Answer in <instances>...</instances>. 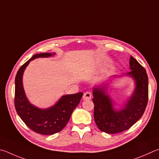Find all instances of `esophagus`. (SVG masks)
Segmentation results:
<instances>
[{
	"instance_id": "esophagus-1",
	"label": "esophagus",
	"mask_w": 159,
	"mask_h": 159,
	"mask_svg": "<svg viewBox=\"0 0 159 159\" xmlns=\"http://www.w3.org/2000/svg\"><path fill=\"white\" fill-rule=\"evenodd\" d=\"M91 98V93L90 92H85L83 95V99L85 100V101H87V100H90Z\"/></svg>"
}]
</instances>
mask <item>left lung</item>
Here are the masks:
<instances>
[{"mask_svg":"<svg viewBox=\"0 0 159 159\" xmlns=\"http://www.w3.org/2000/svg\"><path fill=\"white\" fill-rule=\"evenodd\" d=\"M130 72L125 75H115V78L127 76L134 80L135 88L131 96L123 105L115 108V102L108 93L110 83L96 85L93 89L94 120L102 132L115 134L130 129L136 123L146 109L148 101V77L145 69L132 56L129 61Z\"/></svg>","mask_w":159,"mask_h":159,"instance_id":"left-lung-1","label":"left lung"}]
</instances>
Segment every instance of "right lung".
<instances>
[{"instance_id": "1", "label": "right lung", "mask_w": 159, "mask_h": 159, "mask_svg": "<svg viewBox=\"0 0 159 159\" xmlns=\"http://www.w3.org/2000/svg\"><path fill=\"white\" fill-rule=\"evenodd\" d=\"M55 54L41 53L33 55L19 69L15 77V105L16 112L28 127L43 135H52L60 132L66 126L83 96L82 92L63 95L53 106L44 109L30 103L24 89V70L31 61L37 58L52 57Z\"/></svg>"}]
</instances>
